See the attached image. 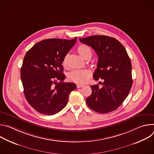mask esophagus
Segmentation results:
<instances>
[{"mask_svg":"<svg viewBox=\"0 0 154 154\" xmlns=\"http://www.w3.org/2000/svg\"><path fill=\"white\" fill-rule=\"evenodd\" d=\"M83 86H84L83 84H80V83L77 84V88H82Z\"/></svg>","mask_w":154,"mask_h":154,"instance_id":"esophagus-1","label":"esophagus"}]
</instances>
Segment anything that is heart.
<instances>
[{"mask_svg":"<svg viewBox=\"0 0 154 154\" xmlns=\"http://www.w3.org/2000/svg\"><path fill=\"white\" fill-rule=\"evenodd\" d=\"M77 52L84 58H91L93 54L91 48L84 44H82L78 46ZM66 64V59L64 58L63 61V64L65 66ZM91 74V71L88 69H75L69 73L68 79L70 81L73 82L83 83L85 82L89 79Z\"/></svg>","mask_w":154,"mask_h":154,"instance_id":"b5f03b06","label":"heart"}]
</instances>
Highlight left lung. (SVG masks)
Listing matches in <instances>:
<instances>
[{
  "instance_id": "8db88e82",
  "label": "left lung",
  "mask_w": 154,
  "mask_h": 154,
  "mask_svg": "<svg viewBox=\"0 0 154 154\" xmlns=\"http://www.w3.org/2000/svg\"><path fill=\"white\" fill-rule=\"evenodd\" d=\"M79 40L96 52L99 58L93 78L103 81L102 88L90 86L92 93L86 99V103L99 113L113 112L123 103L133 84L127 52L119 41L108 36L94 35Z\"/></svg>"
}]
</instances>
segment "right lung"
I'll return each instance as SVG.
<instances>
[{"label":"right lung","instance_id":"1","mask_svg":"<svg viewBox=\"0 0 154 154\" xmlns=\"http://www.w3.org/2000/svg\"><path fill=\"white\" fill-rule=\"evenodd\" d=\"M76 40L77 37L42 40L26 53L20 79L27 102L38 112L46 115L58 113L67 105L71 92L76 89L75 83L63 82L62 66Z\"/></svg>","mask_w":154,"mask_h":154}]
</instances>
